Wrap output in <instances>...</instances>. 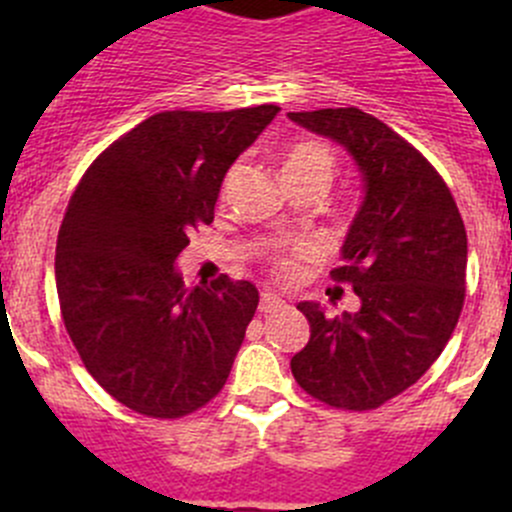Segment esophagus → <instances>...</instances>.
I'll list each match as a JSON object with an SVG mask.
<instances>
[{"mask_svg": "<svg viewBox=\"0 0 512 512\" xmlns=\"http://www.w3.org/2000/svg\"><path fill=\"white\" fill-rule=\"evenodd\" d=\"M280 307H285V299L277 297V294L270 292V289H267V292H262V297H260V312L262 314L275 312V309H280Z\"/></svg>", "mask_w": 512, "mask_h": 512, "instance_id": "1", "label": "esophagus"}]
</instances>
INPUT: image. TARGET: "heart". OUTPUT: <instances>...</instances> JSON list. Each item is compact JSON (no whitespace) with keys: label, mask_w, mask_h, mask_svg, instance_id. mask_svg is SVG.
<instances>
[{"label":"heart","mask_w":512,"mask_h":512,"mask_svg":"<svg viewBox=\"0 0 512 512\" xmlns=\"http://www.w3.org/2000/svg\"><path fill=\"white\" fill-rule=\"evenodd\" d=\"M332 173V151L317 141L297 143L282 158V175H285V180H322V183H329ZM285 270H289L287 265Z\"/></svg>","instance_id":"obj_1"}]
</instances>
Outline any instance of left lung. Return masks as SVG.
<instances>
[{"instance_id": "8db88e82", "label": "left lung", "mask_w": 512, "mask_h": 512, "mask_svg": "<svg viewBox=\"0 0 512 512\" xmlns=\"http://www.w3.org/2000/svg\"><path fill=\"white\" fill-rule=\"evenodd\" d=\"M287 116L347 148L364 183L342 265L332 270L354 287L359 309L329 317L317 302H299L309 342L289 366L324 404L376 409L416 384L456 329L466 297V227L436 168L379 118L354 106Z\"/></svg>"}]
</instances>
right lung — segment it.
Masks as SVG:
<instances>
[{"mask_svg":"<svg viewBox=\"0 0 512 512\" xmlns=\"http://www.w3.org/2000/svg\"><path fill=\"white\" fill-rule=\"evenodd\" d=\"M280 108L163 111L98 156L56 240L61 317L81 361L143 416L193 414L223 389L255 317L252 282L185 289L175 260L215 218L220 185Z\"/></svg>","mask_w":512,"mask_h":512,"instance_id":"right-lung-1","label":"right lung"}]
</instances>
